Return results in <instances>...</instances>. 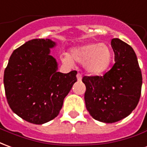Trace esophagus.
I'll return each mask as SVG.
<instances>
[{
  "label": "esophagus",
  "instance_id": "1",
  "mask_svg": "<svg viewBox=\"0 0 147 147\" xmlns=\"http://www.w3.org/2000/svg\"><path fill=\"white\" fill-rule=\"evenodd\" d=\"M77 78H78V81H81V80L82 79V75L80 74V73H78V74H77Z\"/></svg>",
  "mask_w": 147,
  "mask_h": 147
}]
</instances>
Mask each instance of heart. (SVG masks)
Returning a JSON list of instances; mask_svg holds the SVG:
<instances>
[{
	"mask_svg": "<svg viewBox=\"0 0 147 147\" xmlns=\"http://www.w3.org/2000/svg\"><path fill=\"white\" fill-rule=\"evenodd\" d=\"M112 58V51L108 46L93 42L72 49L69 55L62 60L68 65H73L74 61L84 63V68L88 74L98 75L108 69Z\"/></svg>",
	"mask_w": 147,
	"mask_h": 147,
	"instance_id": "1",
	"label": "heart"
}]
</instances>
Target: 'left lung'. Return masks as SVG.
Here are the masks:
<instances>
[{
    "instance_id": "left-lung-1",
    "label": "left lung",
    "mask_w": 147,
    "mask_h": 147,
    "mask_svg": "<svg viewBox=\"0 0 147 147\" xmlns=\"http://www.w3.org/2000/svg\"><path fill=\"white\" fill-rule=\"evenodd\" d=\"M115 64L104 76H85L86 109L96 120L112 123L128 116L138 105L142 72L134 50L119 38H112Z\"/></svg>"
}]
</instances>
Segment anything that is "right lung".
<instances>
[{
	"label": "right lung",
	"mask_w": 147,
	"mask_h": 147,
	"mask_svg": "<svg viewBox=\"0 0 147 147\" xmlns=\"http://www.w3.org/2000/svg\"><path fill=\"white\" fill-rule=\"evenodd\" d=\"M55 42L35 38L12 52L5 69V95L12 112L34 124L55 119L64 98L77 82V71H57L56 59L50 55Z\"/></svg>",
	"instance_id": "right-lung-1"
}]
</instances>
